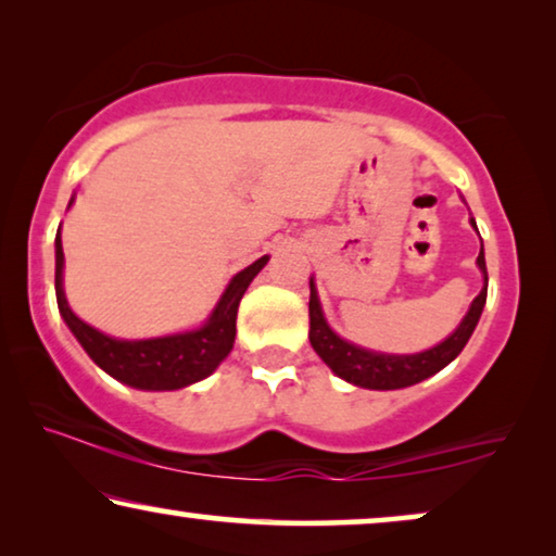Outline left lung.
<instances>
[{"instance_id": "left-lung-1", "label": "left lung", "mask_w": 556, "mask_h": 556, "mask_svg": "<svg viewBox=\"0 0 556 556\" xmlns=\"http://www.w3.org/2000/svg\"><path fill=\"white\" fill-rule=\"evenodd\" d=\"M479 267L483 271L486 285H483L481 294L473 300L471 309H468V315L464 317V323L458 325V330L453 332L448 340H443L441 345H435L418 355H380V353H370V350L350 345V342L338 338V334L327 327L323 309H319L315 285L309 281V342H312V348H315V353L332 367V372H338L340 378L353 382V386L370 388V390H395V388L416 386V382L431 378V375H435L438 370H443V367L466 348L468 338H471V332L476 330V323H479L483 304H486V289H489L483 247L479 254Z\"/></svg>"}]
</instances>
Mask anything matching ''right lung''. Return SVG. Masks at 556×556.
<instances>
[{"instance_id":"obj_1","label":"right lung","mask_w":556,"mask_h":556,"mask_svg":"<svg viewBox=\"0 0 556 556\" xmlns=\"http://www.w3.org/2000/svg\"><path fill=\"white\" fill-rule=\"evenodd\" d=\"M62 262H65V254H62L58 231V239H54V292H58V307L77 342L92 357V363L103 367L108 375H113L115 380L125 382V386L140 390H176L203 380L231 353L233 338H237L239 302L247 287L252 285V279L267 264V256L256 260L252 267L241 269L231 279L222 302L216 304L214 315L208 317V323L201 330L136 342L108 338V334L98 332L96 327L85 325L80 317H75V312L67 307L65 292H62Z\"/></svg>"}]
</instances>
